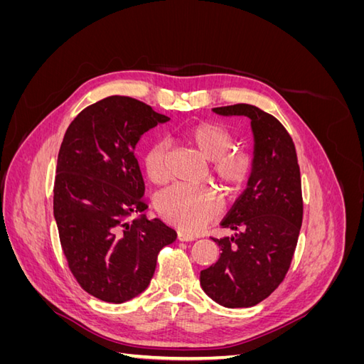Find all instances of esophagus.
Instances as JSON below:
<instances>
[{
	"mask_svg": "<svg viewBox=\"0 0 364 364\" xmlns=\"http://www.w3.org/2000/svg\"><path fill=\"white\" fill-rule=\"evenodd\" d=\"M178 240L179 241H194L196 237L188 235V234H185V232H178Z\"/></svg>",
	"mask_w": 364,
	"mask_h": 364,
	"instance_id": "obj_1",
	"label": "esophagus"
}]
</instances>
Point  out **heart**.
Listing matches in <instances>:
<instances>
[{"label":"heart","mask_w":364,"mask_h":364,"mask_svg":"<svg viewBox=\"0 0 364 364\" xmlns=\"http://www.w3.org/2000/svg\"><path fill=\"white\" fill-rule=\"evenodd\" d=\"M181 138L199 155L211 162V178L226 194H238L245 188L253 171V159L246 151L232 150L234 135L211 121H199L183 127ZM147 178L161 185L168 179L167 150L164 144H153L142 159ZM158 214L186 232H197L218 214L220 205L215 196L205 188L174 185L156 199Z\"/></svg>","instance_id":"1"}]
</instances>
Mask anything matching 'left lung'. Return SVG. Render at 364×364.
<instances>
[{
    "label": "left lung",
    "mask_w": 364,
    "mask_h": 364,
    "mask_svg": "<svg viewBox=\"0 0 364 364\" xmlns=\"http://www.w3.org/2000/svg\"><path fill=\"white\" fill-rule=\"evenodd\" d=\"M213 112L250 119L253 171L222 222L235 234L214 238L222 253L200 272V285L226 308L253 306L278 287L290 267L302 225L299 164L289 132L270 114L246 103Z\"/></svg>",
    "instance_id": "8db88e82"
}]
</instances>
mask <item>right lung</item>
Wrapping results in <instances>:
<instances>
[{
    "mask_svg": "<svg viewBox=\"0 0 364 364\" xmlns=\"http://www.w3.org/2000/svg\"><path fill=\"white\" fill-rule=\"evenodd\" d=\"M167 121L135 98L112 95L83 109L65 132L54 220L74 278L100 301L123 304L144 291L159 250L176 240L174 229L141 214L144 181L134 155L141 136Z\"/></svg>",
    "mask_w": 364,
    "mask_h": 364,
    "instance_id": "right-lung-1",
    "label": "right lung"
}]
</instances>
